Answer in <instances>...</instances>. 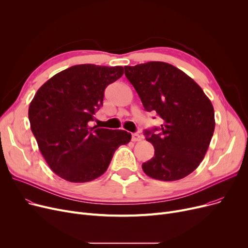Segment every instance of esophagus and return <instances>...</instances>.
Returning a JSON list of instances; mask_svg holds the SVG:
<instances>
[{"label": "esophagus", "mask_w": 248, "mask_h": 248, "mask_svg": "<svg viewBox=\"0 0 248 248\" xmlns=\"http://www.w3.org/2000/svg\"><path fill=\"white\" fill-rule=\"evenodd\" d=\"M141 140V137L139 134H133L132 135V140L133 141H140Z\"/></svg>", "instance_id": "1"}]
</instances>
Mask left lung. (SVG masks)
I'll use <instances>...</instances> for the list:
<instances>
[{
    "instance_id": "left-lung-1",
    "label": "left lung",
    "mask_w": 248,
    "mask_h": 248,
    "mask_svg": "<svg viewBox=\"0 0 248 248\" xmlns=\"http://www.w3.org/2000/svg\"><path fill=\"white\" fill-rule=\"evenodd\" d=\"M124 74L145 109L163 120L160 128L145 131L155 155L142 170L160 181L185 178L196 170L210 145L215 128L210 99L190 76L166 62L124 66Z\"/></svg>"
}]
</instances>
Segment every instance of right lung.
Masks as SVG:
<instances>
[{"mask_svg": "<svg viewBox=\"0 0 248 248\" xmlns=\"http://www.w3.org/2000/svg\"><path fill=\"white\" fill-rule=\"evenodd\" d=\"M124 74L122 66L74 65L51 77L29 107L32 133L50 169L72 183L93 181L108 170L116 149L132 135L89 126L104 90Z\"/></svg>", "mask_w": 248, "mask_h": 248, "instance_id": "add662e5", "label": "right lung"}]
</instances>
